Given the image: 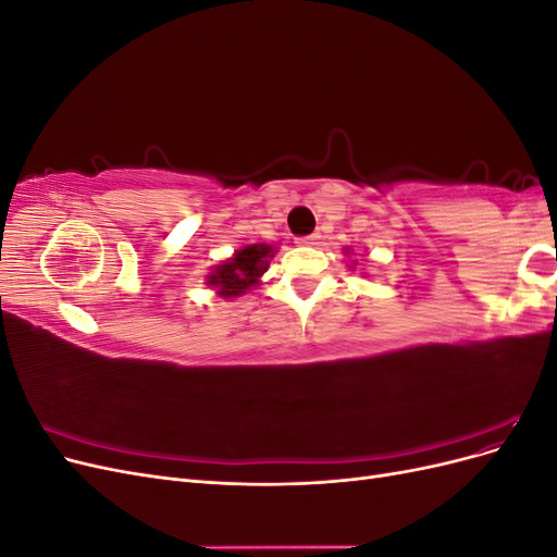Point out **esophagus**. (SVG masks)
Returning a JSON list of instances; mask_svg holds the SVG:
<instances>
[{"instance_id": "esophagus-1", "label": "esophagus", "mask_w": 557, "mask_h": 557, "mask_svg": "<svg viewBox=\"0 0 557 557\" xmlns=\"http://www.w3.org/2000/svg\"><path fill=\"white\" fill-rule=\"evenodd\" d=\"M318 242H320V234H318V232L307 234V237H299V239H297V244H299V246H315Z\"/></svg>"}]
</instances>
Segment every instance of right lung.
Returning <instances> with one entry per match:
<instances>
[{
    "mask_svg": "<svg viewBox=\"0 0 557 557\" xmlns=\"http://www.w3.org/2000/svg\"><path fill=\"white\" fill-rule=\"evenodd\" d=\"M272 246L252 244L234 252V258L225 264L215 267V272L209 276V285L218 288L221 297H239L246 290L256 288L258 278L267 272V258H272Z\"/></svg>",
    "mask_w": 557,
    "mask_h": 557,
    "instance_id": "add662e5",
    "label": "right lung"
}]
</instances>
